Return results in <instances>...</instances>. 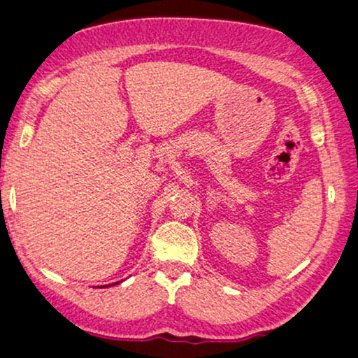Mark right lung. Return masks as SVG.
Listing matches in <instances>:
<instances>
[{"label":"right lung","instance_id":"right-lung-1","mask_svg":"<svg viewBox=\"0 0 358 358\" xmlns=\"http://www.w3.org/2000/svg\"><path fill=\"white\" fill-rule=\"evenodd\" d=\"M116 284H119V282H114V284H111V285H116ZM101 287H109V285H101Z\"/></svg>","mask_w":358,"mask_h":358}]
</instances>
